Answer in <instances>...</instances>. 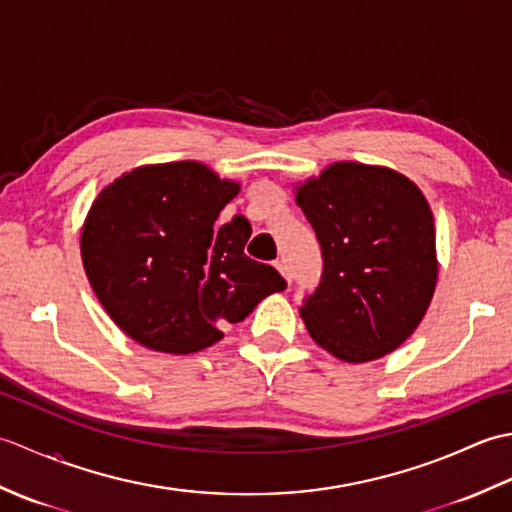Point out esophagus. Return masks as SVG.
Returning <instances> with one entry per match:
<instances>
[{"label":"esophagus","instance_id":"obj_1","mask_svg":"<svg viewBox=\"0 0 512 512\" xmlns=\"http://www.w3.org/2000/svg\"><path fill=\"white\" fill-rule=\"evenodd\" d=\"M275 266H277V270H279V273H281V275H284V277H286V281H288V284H290V281H292V275H290V268L286 266V262H284V259H279V262H275Z\"/></svg>","mask_w":512,"mask_h":512}]
</instances>
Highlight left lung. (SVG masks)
I'll return each instance as SVG.
<instances>
[{
	"instance_id": "obj_1",
	"label": "left lung",
	"mask_w": 512,
	"mask_h": 512,
	"mask_svg": "<svg viewBox=\"0 0 512 512\" xmlns=\"http://www.w3.org/2000/svg\"><path fill=\"white\" fill-rule=\"evenodd\" d=\"M297 204L323 257L319 286L299 310L310 336L347 363L394 352L418 328L438 279L424 195L391 169L339 162L303 184Z\"/></svg>"
}]
</instances>
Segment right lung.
I'll list each match as a JSON object with an SVG mask.
<instances>
[{
  "instance_id": "obj_1",
  "label": "right lung",
  "mask_w": 512,
  "mask_h": 512,
  "mask_svg": "<svg viewBox=\"0 0 512 512\" xmlns=\"http://www.w3.org/2000/svg\"><path fill=\"white\" fill-rule=\"evenodd\" d=\"M237 191L191 160L134 169L101 191L81 255L96 297L127 336L156 352H200L286 288L273 266L244 253V215L217 224Z\"/></svg>"
}]
</instances>
